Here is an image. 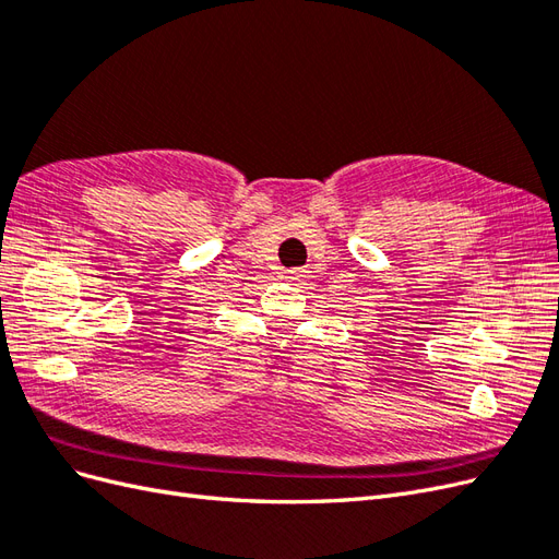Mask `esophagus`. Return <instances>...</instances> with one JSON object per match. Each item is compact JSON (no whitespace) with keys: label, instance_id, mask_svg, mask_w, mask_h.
<instances>
[{"label":"esophagus","instance_id":"34e87169","mask_svg":"<svg viewBox=\"0 0 559 559\" xmlns=\"http://www.w3.org/2000/svg\"><path fill=\"white\" fill-rule=\"evenodd\" d=\"M289 277H292V280H300V277H306V270H302V267H294V270H289Z\"/></svg>","mask_w":559,"mask_h":559}]
</instances>
